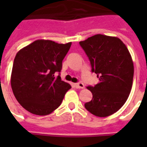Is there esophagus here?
<instances>
[{
	"label": "esophagus",
	"mask_w": 147,
	"mask_h": 147,
	"mask_svg": "<svg viewBox=\"0 0 147 147\" xmlns=\"http://www.w3.org/2000/svg\"><path fill=\"white\" fill-rule=\"evenodd\" d=\"M76 88H79V89H83L84 88V84L83 83H75L74 84Z\"/></svg>",
	"instance_id": "esophagus-1"
}]
</instances>
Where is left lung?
Masks as SVG:
<instances>
[{"label": "left lung", "instance_id": "8db88e82", "mask_svg": "<svg viewBox=\"0 0 147 147\" xmlns=\"http://www.w3.org/2000/svg\"><path fill=\"white\" fill-rule=\"evenodd\" d=\"M99 83L86 88L93 94L85 108L96 117H109L126 102L131 90L134 65L125 44L117 37L95 34L80 42Z\"/></svg>", "mask_w": 147, "mask_h": 147}]
</instances>
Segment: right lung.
Returning a JSON list of instances; mask_svg holds the SVG:
<instances>
[{"label":"right lung","instance_id":"1","mask_svg":"<svg viewBox=\"0 0 147 147\" xmlns=\"http://www.w3.org/2000/svg\"><path fill=\"white\" fill-rule=\"evenodd\" d=\"M71 42L59 44L39 39L18 52L13 62L11 86L18 102L31 113L45 116L61 105L71 89L61 80L62 61Z\"/></svg>","mask_w":147,"mask_h":147}]
</instances>
